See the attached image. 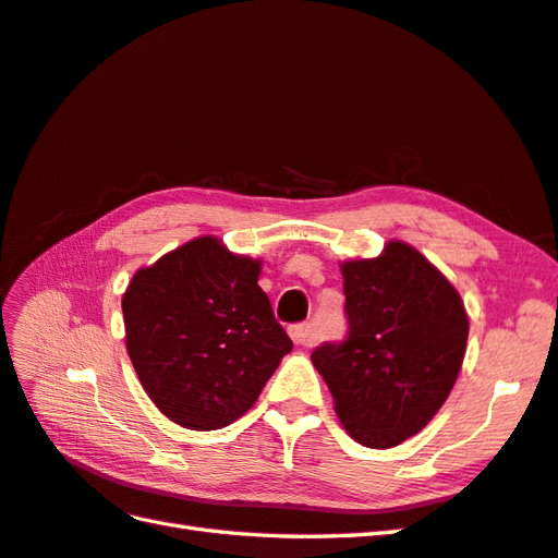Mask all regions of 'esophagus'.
I'll return each instance as SVG.
<instances>
[{"label":"esophagus","mask_w":558,"mask_h":558,"mask_svg":"<svg viewBox=\"0 0 558 558\" xmlns=\"http://www.w3.org/2000/svg\"><path fill=\"white\" fill-rule=\"evenodd\" d=\"M289 333H291L295 345H312V341H315V333H312L310 324H295V326H291Z\"/></svg>","instance_id":"34e87169"}]
</instances>
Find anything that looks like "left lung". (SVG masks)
Listing matches in <instances>:
<instances>
[{
    "label": "left lung",
    "mask_w": 558,
    "mask_h": 558,
    "mask_svg": "<svg viewBox=\"0 0 558 558\" xmlns=\"http://www.w3.org/2000/svg\"><path fill=\"white\" fill-rule=\"evenodd\" d=\"M348 338L312 352L352 440L388 450L438 414L464 362L461 295L410 243L341 265Z\"/></svg>",
    "instance_id": "obj_1"
}]
</instances>
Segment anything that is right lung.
I'll list each match as a JSON object with an SVG mask.
<instances>
[{"label":"right lung","mask_w":558,"mask_h":558,"mask_svg":"<svg viewBox=\"0 0 558 558\" xmlns=\"http://www.w3.org/2000/svg\"><path fill=\"white\" fill-rule=\"evenodd\" d=\"M257 277L260 260L215 236L134 271L122 295L128 355L146 396L174 424L229 426L291 352Z\"/></svg>","instance_id":"right-lung-1"}]
</instances>
